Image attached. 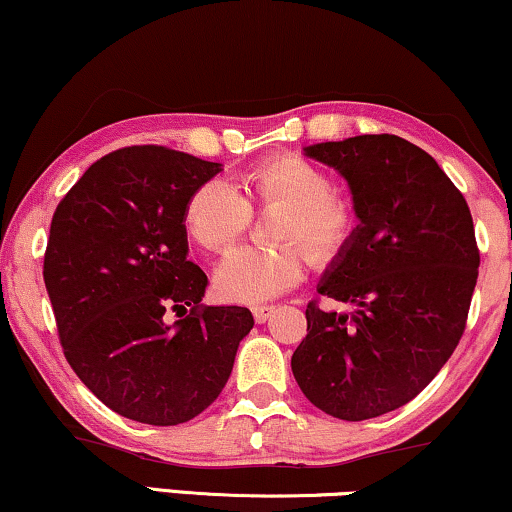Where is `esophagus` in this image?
I'll return each instance as SVG.
<instances>
[{
  "label": "esophagus",
  "instance_id": "1",
  "mask_svg": "<svg viewBox=\"0 0 512 512\" xmlns=\"http://www.w3.org/2000/svg\"><path fill=\"white\" fill-rule=\"evenodd\" d=\"M272 313H275V305H254V308H251V315H254V320L258 324H263Z\"/></svg>",
  "mask_w": 512,
  "mask_h": 512
}]
</instances>
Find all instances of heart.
Instances as JSON below:
<instances>
[{
  "label": "heart",
  "mask_w": 512,
  "mask_h": 512,
  "mask_svg": "<svg viewBox=\"0 0 512 512\" xmlns=\"http://www.w3.org/2000/svg\"><path fill=\"white\" fill-rule=\"evenodd\" d=\"M242 195L225 181H207L185 207V230L204 251L221 254L247 230L251 207L280 209L272 221L277 247H240L216 268L214 287L223 301L263 303L301 280L303 256L329 265L343 256L355 235V211L334 197L327 171L298 155L263 159L242 176ZM295 244L291 245L290 242Z\"/></svg>",
  "instance_id": "heart-1"
}]
</instances>
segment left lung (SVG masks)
I'll use <instances>...</instances> for the list:
<instances>
[{
	"mask_svg": "<svg viewBox=\"0 0 512 512\" xmlns=\"http://www.w3.org/2000/svg\"><path fill=\"white\" fill-rule=\"evenodd\" d=\"M303 155L348 181L360 225L317 284L355 310L308 303L291 371L324 414L367 421L414 400L459 345L480 268L473 216L440 164L400 136L315 143Z\"/></svg>",
	"mask_w": 512,
	"mask_h": 512,
	"instance_id": "8db88e82",
	"label": "left lung"
}]
</instances>
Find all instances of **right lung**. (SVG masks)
<instances>
[{"mask_svg": "<svg viewBox=\"0 0 512 512\" xmlns=\"http://www.w3.org/2000/svg\"><path fill=\"white\" fill-rule=\"evenodd\" d=\"M221 169L162 145L122 148L91 164L53 214L44 284L63 353L131 421L202 414L254 327L247 308L199 303L209 280L188 261L185 207Z\"/></svg>", "mask_w": 512, "mask_h": 512, "instance_id": "obj_1", "label": "right lung"}]
</instances>
